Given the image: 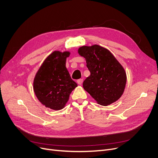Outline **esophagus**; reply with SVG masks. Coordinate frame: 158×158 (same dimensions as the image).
<instances>
[{"label": "esophagus", "mask_w": 158, "mask_h": 158, "mask_svg": "<svg viewBox=\"0 0 158 158\" xmlns=\"http://www.w3.org/2000/svg\"><path fill=\"white\" fill-rule=\"evenodd\" d=\"M77 83H78L79 85H82V82H83V79H78V80L77 81Z\"/></svg>", "instance_id": "esophagus-1"}]
</instances>
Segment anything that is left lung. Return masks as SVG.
<instances>
[{
	"instance_id": "1",
	"label": "left lung",
	"mask_w": 158,
	"mask_h": 158,
	"mask_svg": "<svg viewBox=\"0 0 158 158\" xmlns=\"http://www.w3.org/2000/svg\"><path fill=\"white\" fill-rule=\"evenodd\" d=\"M86 59L90 76L83 82V88L97 103L110 105L120 98L126 84V73L122 66L108 50L94 45L78 50Z\"/></svg>"
}]
</instances>
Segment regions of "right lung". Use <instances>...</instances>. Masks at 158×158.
I'll list each match as a JSON object with an SVG mask.
<instances>
[{
    "mask_svg": "<svg viewBox=\"0 0 158 158\" xmlns=\"http://www.w3.org/2000/svg\"><path fill=\"white\" fill-rule=\"evenodd\" d=\"M69 52L54 51L39 69L33 82L34 92L40 102L54 110L63 109L70 94L77 86L66 68Z\"/></svg>",
    "mask_w": 158,
    "mask_h": 158,
    "instance_id": "right-lung-1",
    "label": "right lung"
}]
</instances>
